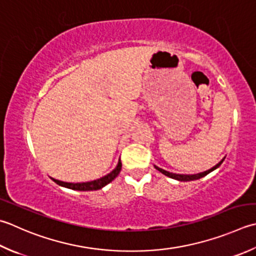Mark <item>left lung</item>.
<instances>
[{
    "label": "left lung",
    "mask_w": 256,
    "mask_h": 256,
    "mask_svg": "<svg viewBox=\"0 0 256 256\" xmlns=\"http://www.w3.org/2000/svg\"><path fill=\"white\" fill-rule=\"evenodd\" d=\"M223 161H224V158H223L222 161L220 162L218 164H216V165H215V166H213L211 170H208V171H205V172L198 173V174H193V175H184V174H175V173H170V172H168V171H165V170H163V168H158V166H155V168H156L158 171L161 172L162 174L166 175V176H168V178H175V180H178V181L188 182V181H194V180H198V178H201L205 176V175H208V173H211L212 171H214L215 168H218L220 166V165H221V164L223 163Z\"/></svg>",
    "instance_id": "obj_1"
}]
</instances>
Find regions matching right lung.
I'll use <instances>...</instances> for the list:
<instances>
[{
  "label": "right lung",
  "instance_id": "1",
  "mask_svg": "<svg viewBox=\"0 0 256 256\" xmlns=\"http://www.w3.org/2000/svg\"><path fill=\"white\" fill-rule=\"evenodd\" d=\"M121 168H122V163H121V160H120L118 166L115 168L111 173H108V175H105V176L98 178V180H94V181H91V182L66 183V182L58 181V180H55V178H52V180L56 184L61 185V186L71 188V190H76V191H96V190L102 188L110 182H112L113 180L118 176L120 171H121Z\"/></svg>",
  "mask_w": 256,
  "mask_h": 256
}]
</instances>
